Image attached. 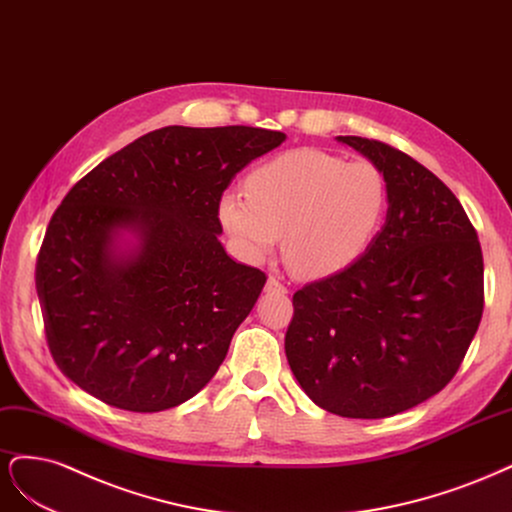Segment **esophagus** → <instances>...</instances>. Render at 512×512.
Here are the masks:
<instances>
[{"label": "esophagus", "mask_w": 512, "mask_h": 512, "mask_svg": "<svg viewBox=\"0 0 512 512\" xmlns=\"http://www.w3.org/2000/svg\"><path fill=\"white\" fill-rule=\"evenodd\" d=\"M266 289H268V291H278V293H287L285 283H283V280H280V278H276V276H270V278H268Z\"/></svg>", "instance_id": "obj_1"}]
</instances>
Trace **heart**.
I'll return each mask as SVG.
<instances>
[{"label":"heart","instance_id":"obj_1","mask_svg":"<svg viewBox=\"0 0 512 512\" xmlns=\"http://www.w3.org/2000/svg\"><path fill=\"white\" fill-rule=\"evenodd\" d=\"M389 204L385 174L319 148H295L255 168L246 191L219 202L223 227L261 257L285 234V259L304 278L338 274L366 253Z\"/></svg>","mask_w":512,"mask_h":512}]
</instances>
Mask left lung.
Wrapping results in <instances>:
<instances>
[{
  "instance_id": "left-lung-1",
  "label": "left lung",
  "mask_w": 512,
  "mask_h": 512,
  "mask_svg": "<svg viewBox=\"0 0 512 512\" xmlns=\"http://www.w3.org/2000/svg\"><path fill=\"white\" fill-rule=\"evenodd\" d=\"M385 174L389 210L351 268L293 293L285 334L308 398L383 419L449 385L483 317V251L453 191L381 140L338 136Z\"/></svg>"
}]
</instances>
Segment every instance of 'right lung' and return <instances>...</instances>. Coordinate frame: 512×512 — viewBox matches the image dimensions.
<instances>
[{"instance_id": "add662e5", "label": "right lung", "mask_w": 512, "mask_h": 512, "mask_svg": "<svg viewBox=\"0 0 512 512\" xmlns=\"http://www.w3.org/2000/svg\"><path fill=\"white\" fill-rule=\"evenodd\" d=\"M283 140L246 125L161 127L68 191L36 289L48 351L70 381L131 412L174 408L208 385L268 278L221 246V195ZM121 228L139 236L129 258L113 253Z\"/></svg>"}]
</instances>
